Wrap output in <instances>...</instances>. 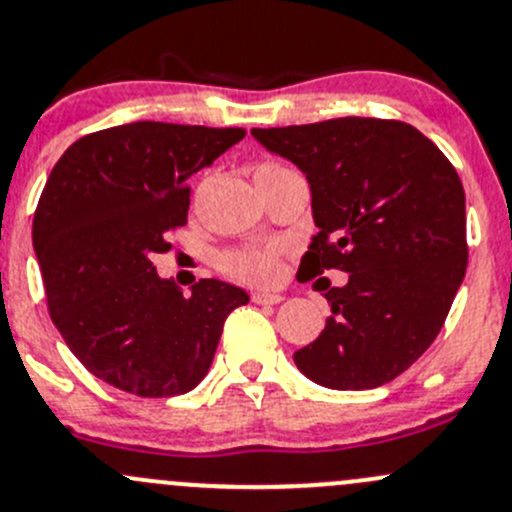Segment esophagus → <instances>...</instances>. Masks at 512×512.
<instances>
[{"instance_id": "obj_1", "label": "esophagus", "mask_w": 512, "mask_h": 512, "mask_svg": "<svg viewBox=\"0 0 512 512\" xmlns=\"http://www.w3.org/2000/svg\"><path fill=\"white\" fill-rule=\"evenodd\" d=\"M282 299H284L282 294H277V292H255L252 294V301H255V304H279Z\"/></svg>"}]
</instances>
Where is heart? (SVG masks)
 I'll use <instances>...</instances> for the list:
<instances>
[{
	"instance_id": "obj_1",
	"label": "heart",
	"mask_w": 512,
	"mask_h": 512,
	"mask_svg": "<svg viewBox=\"0 0 512 512\" xmlns=\"http://www.w3.org/2000/svg\"><path fill=\"white\" fill-rule=\"evenodd\" d=\"M223 270L247 284H267L277 277V250L274 247H240L223 257Z\"/></svg>"
}]
</instances>
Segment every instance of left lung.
Returning a JSON list of instances; mask_svg holds the SVG:
<instances>
[{"label": "left lung", "mask_w": 512, "mask_h": 512, "mask_svg": "<svg viewBox=\"0 0 512 512\" xmlns=\"http://www.w3.org/2000/svg\"><path fill=\"white\" fill-rule=\"evenodd\" d=\"M252 137L297 164L311 186L319 233L301 257L304 282L348 272L326 292L324 331L294 363L331 390L390 383L432 346L464 282L459 174L432 139L397 120L338 117L252 129Z\"/></svg>", "instance_id": "1"}]
</instances>
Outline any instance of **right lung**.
Segmentation results:
<instances>
[{
  "instance_id": "1",
  "label": "right lung",
  "mask_w": 512,
  "mask_h": 512,
  "mask_svg": "<svg viewBox=\"0 0 512 512\" xmlns=\"http://www.w3.org/2000/svg\"><path fill=\"white\" fill-rule=\"evenodd\" d=\"M245 137L240 127L132 122L85 134L53 166L34 213L51 319L95 378L139 397L193 390L245 289L201 279L184 294L152 257L186 225V181Z\"/></svg>"
}]
</instances>
